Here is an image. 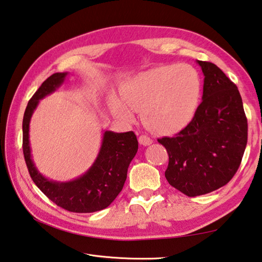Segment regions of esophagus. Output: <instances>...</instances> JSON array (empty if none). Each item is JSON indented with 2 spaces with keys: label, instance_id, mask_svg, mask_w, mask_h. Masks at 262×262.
Masks as SVG:
<instances>
[{
  "label": "esophagus",
  "instance_id": "obj_1",
  "mask_svg": "<svg viewBox=\"0 0 262 262\" xmlns=\"http://www.w3.org/2000/svg\"><path fill=\"white\" fill-rule=\"evenodd\" d=\"M138 142H140V144H142V145H150V144H152V140L148 136H146V135H141L140 137H138Z\"/></svg>",
  "mask_w": 262,
  "mask_h": 262
}]
</instances>
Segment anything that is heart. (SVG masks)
<instances>
[{"mask_svg":"<svg viewBox=\"0 0 262 262\" xmlns=\"http://www.w3.org/2000/svg\"><path fill=\"white\" fill-rule=\"evenodd\" d=\"M202 83L192 66H162L133 77L121 87L124 103L111 101L114 114L125 121L133 111H143L147 127L160 134H172L186 127L196 114Z\"/></svg>","mask_w":262,"mask_h":262,"instance_id":"1","label":"heart"}]
</instances>
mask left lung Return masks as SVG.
<instances>
[{
    "instance_id": "left-lung-1",
    "label": "left lung",
    "mask_w": 262,
    "mask_h": 262,
    "mask_svg": "<svg viewBox=\"0 0 262 262\" xmlns=\"http://www.w3.org/2000/svg\"><path fill=\"white\" fill-rule=\"evenodd\" d=\"M202 102L192 121L172 137L159 138L169 162L165 176L187 196L203 195L234 177L248 143V119L237 86L208 61Z\"/></svg>"
}]
</instances>
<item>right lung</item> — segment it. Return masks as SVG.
<instances>
[{
	"mask_svg": "<svg viewBox=\"0 0 262 262\" xmlns=\"http://www.w3.org/2000/svg\"><path fill=\"white\" fill-rule=\"evenodd\" d=\"M67 73L50 76L36 91L26 107L23 120V150L29 175L51 201L71 212L89 213L109 207L121 192L129 163L135 157L138 142L134 132H104L99 156L83 176L71 182H53L40 175L30 155L29 121L40 99L63 83Z\"/></svg>",
	"mask_w": 262,
	"mask_h": 262,
	"instance_id": "obj_1",
	"label": "right lung"
}]
</instances>
